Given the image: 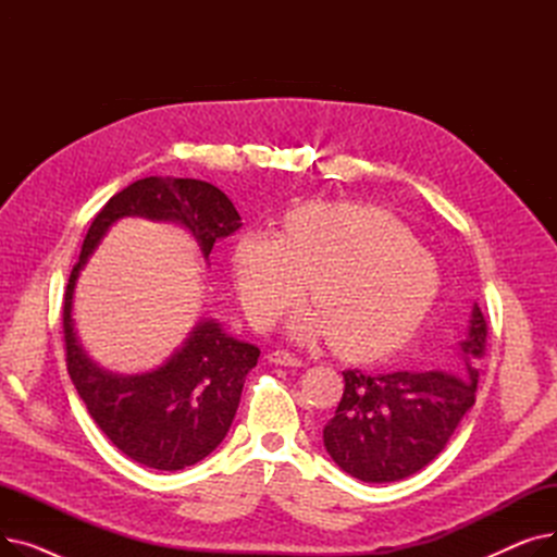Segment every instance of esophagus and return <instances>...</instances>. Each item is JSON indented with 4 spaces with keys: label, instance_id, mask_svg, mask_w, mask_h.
Returning a JSON list of instances; mask_svg holds the SVG:
<instances>
[{
    "label": "esophagus",
    "instance_id": "1",
    "mask_svg": "<svg viewBox=\"0 0 557 557\" xmlns=\"http://www.w3.org/2000/svg\"><path fill=\"white\" fill-rule=\"evenodd\" d=\"M269 361L275 366H290V368H302L305 361L300 357H296L294 352H288V349H273L269 355Z\"/></svg>",
    "mask_w": 557,
    "mask_h": 557
}]
</instances>
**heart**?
<instances>
[{
	"label": "heart",
	"mask_w": 557,
	"mask_h": 557,
	"mask_svg": "<svg viewBox=\"0 0 557 557\" xmlns=\"http://www.w3.org/2000/svg\"><path fill=\"white\" fill-rule=\"evenodd\" d=\"M248 318L267 330L311 280L318 309L290 320L298 341L332 336L345 357L384 355L416 332L441 288V269L399 219L372 205L313 202L284 234L250 230L232 252Z\"/></svg>",
	"instance_id": "obj_1"
}]
</instances>
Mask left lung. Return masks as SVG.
I'll return each instance as SVG.
<instances>
[{
	"label": "left lung",
	"mask_w": 557,
	"mask_h": 557,
	"mask_svg": "<svg viewBox=\"0 0 557 557\" xmlns=\"http://www.w3.org/2000/svg\"><path fill=\"white\" fill-rule=\"evenodd\" d=\"M485 338V315L474 305L470 330L441 359L443 368L345 370L343 397L323 429L341 470L363 483H393L426 467L476 401Z\"/></svg>",
	"instance_id": "8db88e82"
}]
</instances>
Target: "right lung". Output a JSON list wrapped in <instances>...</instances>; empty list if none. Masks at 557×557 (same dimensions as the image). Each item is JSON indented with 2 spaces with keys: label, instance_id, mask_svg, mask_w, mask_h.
<instances>
[{
  "label": "right lung",
  "instance_id": "right-lung-1",
  "mask_svg": "<svg viewBox=\"0 0 557 557\" xmlns=\"http://www.w3.org/2000/svg\"><path fill=\"white\" fill-rule=\"evenodd\" d=\"M124 216L185 225L205 259L216 239L242 227V216L219 187L205 181L141 178L114 194L95 216L67 282L63 307L67 372L87 413L128 458L175 472L221 445L239 408L246 374L257 366L259 347L227 336L216 320L205 318L151 372L114 374L87 357L72 320L76 277L108 227Z\"/></svg>",
  "mask_w": 557,
  "mask_h": 557
}]
</instances>
